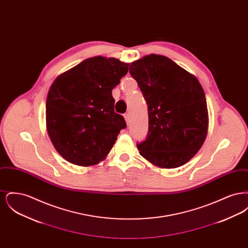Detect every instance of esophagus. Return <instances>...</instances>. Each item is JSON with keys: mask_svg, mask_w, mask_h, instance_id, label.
<instances>
[{"mask_svg": "<svg viewBox=\"0 0 248 248\" xmlns=\"http://www.w3.org/2000/svg\"><path fill=\"white\" fill-rule=\"evenodd\" d=\"M124 119H125V122H126V124H127V125H129V124H130L129 113H125V114H124Z\"/></svg>", "mask_w": 248, "mask_h": 248, "instance_id": "1", "label": "esophagus"}]
</instances>
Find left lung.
I'll return each mask as SVG.
<instances>
[{
	"mask_svg": "<svg viewBox=\"0 0 248 248\" xmlns=\"http://www.w3.org/2000/svg\"><path fill=\"white\" fill-rule=\"evenodd\" d=\"M129 72L148 105L149 131L137 144L140 154L162 168L186 164L200 150L208 128L199 81L173 60L154 54L131 63Z\"/></svg>",
	"mask_w": 248,
	"mask_h": 248,
	"instance_id": "1",
	"label": "left lung"
}]
</instances>
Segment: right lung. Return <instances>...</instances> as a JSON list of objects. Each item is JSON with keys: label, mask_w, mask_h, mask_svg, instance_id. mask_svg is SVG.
Segmentation results:
<instances>
[{"label": "right lung", "mask_w": 248, "mask_h": 248, "mask_svg": "<svg viewBox=\"0 0 248 248\" xmlns=\"http://www.w3.org/2000/svg\"><path fill=\"white\" fill-rule=\"evenodd\" d=\"M119 59H85L55 80L46 99V127L56 150L73 165H95L126 127L114 111L112 89L128 71Z\"/></svg>", "instance_id": "add662e5"}]
</instances>
